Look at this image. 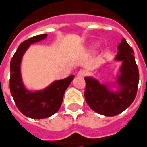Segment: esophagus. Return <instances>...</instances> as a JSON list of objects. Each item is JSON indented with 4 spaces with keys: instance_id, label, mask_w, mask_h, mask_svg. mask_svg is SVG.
Returning a JSON list of instances; mask_svg holds the SVG:
<instances>
[{
    "instance_id": "obj_1",
    "label": "esophagus",
    "mask_w": 147,
    "mask_h": 147,
    "mask_svg": "<svg viewBox=\"0 0 147 147\" xmlns=\"http://www.w3.org/2000/svg\"><path fill=\"white\" fill-rule=\"evenodd\" d=\"M85 75H86V72L84 70H80L77 73V76L80 77H84Z\"/></svg>"
}]
</instances>
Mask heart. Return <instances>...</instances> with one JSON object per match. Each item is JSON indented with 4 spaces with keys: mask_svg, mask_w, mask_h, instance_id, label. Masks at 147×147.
Segmentation results:
<instances>
[{
    "mask_svg": "<svg viewBox=\"0 0 147 147\" xmlns=\"http://www.w3.org/2000/svg\"><path fill=\"white\" fill-rule=\"evenodd\" d=\"M98 43H95V44H94V45H93V46H92V49H94L95 48V47H96L98 46Z\"/></svg>",
    "mask_w": 147,
    "mask_h": 147,
    "instance_id": "b5f03b06",
    "label": "heart"
}]
</instances>
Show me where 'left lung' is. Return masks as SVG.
I'll use <instances>...</instances> for the list:
<instances>
[{"label": "left lung", "instance_id": "obj_1", "mask_svg": "<svg viewBox=\"0 0 147 147\" xmlns=\"http://www.w3.org/2000/svg\"><path fill=\"white\" fill-rule=\"evenodd\" d=\"M115 60L122 61L120 74L117 76L119 90L113 92L105 84L93 77H86L84 96L89 107L100 114L113 117L124 111L134 102L139 84V70L134 56V50L125 38L118 45Z\"/></svg>", "mask_w": 147, "mask_h": 147}]
</instances>
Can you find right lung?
Masks as SVG:
<instances>
[{
  "mask_svg": "<svg viewBox=\"0 0 147 147\" xmlns=\"http://www.w3.org/2000/svg\"><path fill=\"white\" fill-rule=\"evenodd\" d=\"M47 34L30 37L19 45L10 63V90L18 110L32 119H44L53 115L61 107L63 97L74 75L56 80L44 90L30 92L24 86L20 75V63L30 44L45 39Z\"/></svg>",
  "mask_w": 147,
  "mask_h": 147,
  "instance_id": "right-lung-1",
  "label": "right lung"
}]
</instances>
